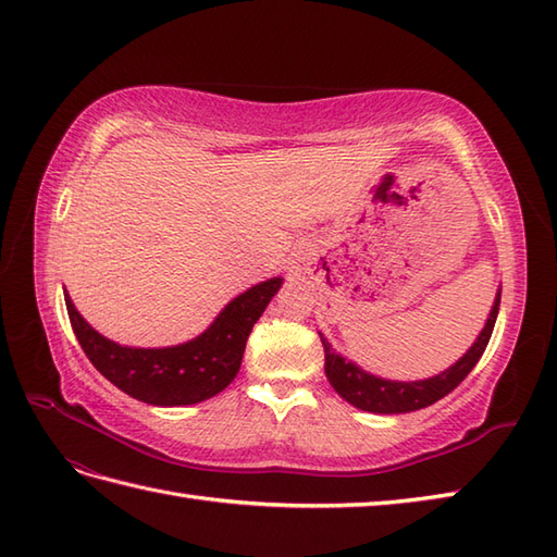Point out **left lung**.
Instances as JSON below:
<instances>
[{
    "label": "left lung",
    "instance_id": "left-lung-1",
    "mask_svg": "<svg viewBox=\"0 0 557 557\" xmlns=\"http://www.w3.org/2000/svg\"><path fill=\"white\" fill-rule=\"evenodd\" d=\"M498 307H500V293L496 295V302L491 307L486 326L481 329L472 348H469L453 367H448L446 372H441L431 379H422V381H388V379L369 374L364 369L341 357L331 348V343L319 333L321 345H324L326 379L333 386V391H336L343 400L355 405L357 410L374 412V414H403V412L422 410V407L434 405L436 400L443 398V395H448L453 388L460 386L465 376L472 372L474 364L479 362V357L484 355L486 345L491 341L493 326H496Z\"/></svg>",
    "mask_w": 557,
    "mask_h": 557
}]
</instances>
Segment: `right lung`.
<instances>
[{
    "label": "right lung",
    "instance_id": "right-lung-1",
    "mask_svg": "<svg viewBox=\"0 0 557 557\" xmlns=\"http://www.w3.org/2000/svg\"><path fill=\"white\" fill-rule=\"evenodd\" d=\"M281 283L278 276L257 283L231 300L205 333L171 348H128L109 341L81 317L69 293L64 298L73 333L97 372L135 400L178 407L214 398L236 379L247 336Z\"/></svg>",
    "mask_w": 557,
    "mask_h": 557
}]
</instances>
